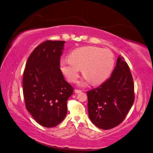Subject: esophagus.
<instances>
[{"instance_id": "34e87169", "label": "esophagus", "mask_w": 153, "mask_h": 153, "mask_svg": "<svg viewBox=\"0 0 153 153\" xmlns=\"http://www.w3.org/2000/svg\"><path fill=\"white\" fill-rule=\"evenodd\" d=\"M74 91H75V93H76V94H79V93L81 92V90H78V89H75V90H74Z\"/></svg>"}]
</instances>
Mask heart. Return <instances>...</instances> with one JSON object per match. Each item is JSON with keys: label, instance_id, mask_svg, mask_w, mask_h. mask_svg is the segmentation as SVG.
Masks as SVG:
<instances>
[{"label": "heart", "instance_id": "1", "mask_svg": "<svg viewBox=\"0 0 153 153\" xmlns=\"http://www.w3.org/2000/svg\"><path fill=\"white\" fill-rule=\"evenodd\" d=\"M115 66L113 52L95 46H85L73 50L69 58L60 62V68L70 82H75L79 76L81 68L85 81L94 85L105 81L110 77ZM85 82H81V85Z\"/></svg>", "mask_w": 153, "mask_h": 153}]
</instances>
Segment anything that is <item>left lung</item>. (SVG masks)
I'll return each instance as SVG.
<instances>
[{
    "label": "left lung",
    "instance_id": "8db88e82",
    "mask_svg": "<svg viewBox=\"0 0 153 153\" xmlns=\"http://www.w3.org/2000/svg\"><path fill=\"white\" fill-rule=\"evenodd\" d=\"M86 93L90 119L97 128L110 129L123 123L134 101L133 77L124 59L119 56L111 77Z\"/></svg>",
    "mask_w": 153,
    "mask_h": 153
}]
</instances>
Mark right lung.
Here are the masks:
<instances>
[{
	"label": "right lung",
	"instance_id": "add662e5",
	"mask_svg": "<svg viewBox=\"0 0 153 153\" xmlns=\"http://www.w3.org/2000/svg\"><path fill=\"white\" fill-rule=\"evenodd\" d=\"M65 41L47 40L34 49L27 61L23 76L25 108L45 128L60 124L67 113V102L74 88L59 68Z\"/></svg>",
	"mask_w": 153,
	"mask_h": 153
}]
</instances>
